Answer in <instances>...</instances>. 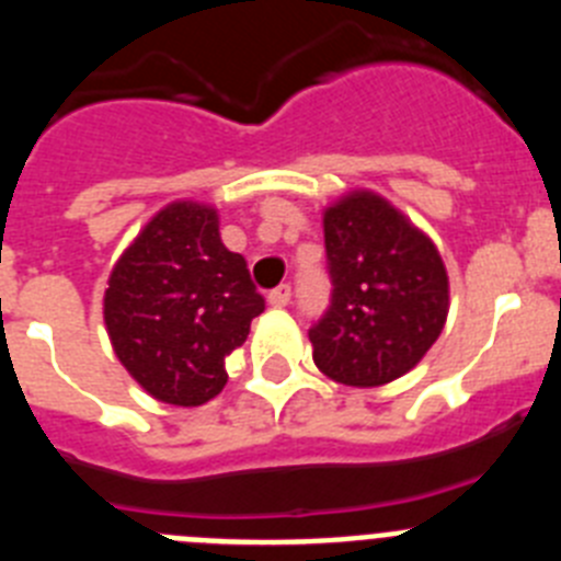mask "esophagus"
Returning a JSON list of instances; mask_svg holds the SVG:
<instances>
[{
  "label": "esophagus",
  "instance_id": "1",
  "mask_svg": "<svg viewBox=\"0 0 561 561\" xmlns=\"http://www.w3.org/2000/svg\"><path fill=\"white\" fill-rule=\"evenodd\" d=\"M266 300H270V306H275V309H280V306H289L291 286L289 284H280V286H277V289H272L270 295H266Z\"/></svg>",
  "mask_w": 561,
  "mask_h": 561
}]
</instances>
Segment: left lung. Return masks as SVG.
<instances>
[{
  "instance_id": "left-lung-1",
  "label": "left lung",
  "mask_w": 561,
  "mask_h": 561,
  "mask_svg": "<svg viewBox=\"0 0 561 561\" xmlns=\"http://www.w3.org/2000/svg\"><path fill=\"white\" fill-rule=\"evenodd\" d=\"M331 306L309 331L314 365L348 388H379L413 370L449 314V275L424 230L374 191L323 210Z\"/></svg>"
}]
</instances>
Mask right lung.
<instances>
[{
	"label": "right lung",
	"instance_id": "add662e5",
	"mask_svg": "<svg viewBox=\"0 0 561 561\" xmlns=\"http://www.w3.org/2000/svg\"><path fill=\"white\" fill-rule=\"evenodd\" d=\"M264 297L247 261L221 244L219 210L176 199L123 250L103 295V323L131 379L157 401L199 408L227 385Z\"/></svg>",
	"mask_w": 561,
	"mask_h": 561
}]
</instances>
